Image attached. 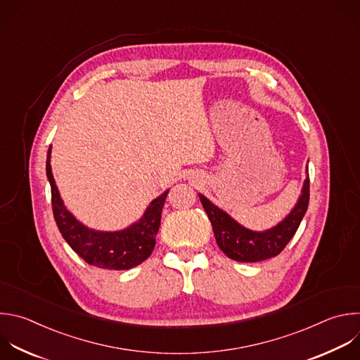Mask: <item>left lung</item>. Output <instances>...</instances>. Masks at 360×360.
<instances>
[{"label": "left lung", "instance_id": "1", "mask_svg": "<svg viewBox=\"0 0 360 360\" xmlns=\"http://www.w3.org/2000/svg\"><path fill=\"white\" fill-rule=\"evenodd\" d=\"M199 199L212 223L217 246L227 257L242 263L263 262L278 256L300 227L309 202V176L292 212L280 224L262 233L245 229L203 195H199Z\"/></svg>", "mask_w": 360, "mask_h": 360}]
</instances>
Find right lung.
Here are the masks:
<instances>
[{"instance_id": "right-lung-1", "label": "right lung", "mask_w": 360, "mask_h": 360, "mask_svg": "<svg viewBox=\"0 0 360 360\" xmlns=\"http://www.w3.org/2000/svg\"><path fill=\"white\" fill-rule=\"evenodd\" d=\"M51 147L46 158V175L51 184L52 210L60 234L87 264L107 270H129L147 260L155 246L162 207L168 191L154 199L144 216L122 231H94L79 223L63 206L51 169Z\"/></svg>"}]
</instances>
